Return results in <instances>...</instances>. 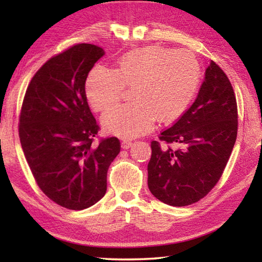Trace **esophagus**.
<instances>
[{"instance_id": "esophagus-1", "label": "esophagus", "mask_w": 262, "mask_h": 262, "mask_svg": "<svg viewBox=\"0 0 262 262\" xmlns=\"http://www.w3.org/2000/svg\"><path fill=\"white\" fill-rule=\"evenodd\" d=\"M132 141L130 140H122L121 142V147L122 149H129L132 147Z\"/></svg>"}]
</instances>
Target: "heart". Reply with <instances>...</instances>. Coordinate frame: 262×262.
I'll use <instances>...</instances> for the list:
<instances>
[{"instance_id":"1","label":"heart","mask_w":262,"mask_h":262,"mask_svg":"<svg viewBox=\"0 0 262 262\" xmlns=\"http://www.w3.org/2000/svg\"><path fill=\"white\" fill-rule=\"evenodd\" d=\"M201 66L194 53L149 46L130 51L118 59L112 70L96 67L89 74L85 94L96 111L110 108L132 89L134 103L117 106L103 115L110 133L134 137L150 130L155 120L173 122L196 95Z\"/></svg>"}]
</instances>
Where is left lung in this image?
Returning <instances> with one entry per match:
<instances>
[{
	"label": "left lung",
	"instance_id": "1",
	"mask_svg": "<svg viewBox=\"0 0 262 262\" xmlns=\"http://www.w3.org/2000/svg\"><path fill=\"white\" fill-rule=\"evenodd\" d=\"M237 132L233 88L227 74L210 61L192 106L170 128L162 130L157 141H151L150 192L173 207L201 200L223 174Z\"/></svg>",
	"mask_w": 262,
	"mask_h": 262
}]
</instances>
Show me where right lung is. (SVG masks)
Listing matches in <instances>:
<instances>
[{
	"label": "right lung",
	"mask_w": 262,
	"mask_h": 262,
	"mask_svg": "<svg viewBox=\"0 0 262 262\" xmlns=\"http://www.w3.org/2000/svg\"><path fill=\"white\" fill-rule=\"evenodd\" d=\"M103 48L76 43L52 56L34 74L19 114L21 148L39 188L63 208L82 210L106 193L107 170L120 152L115 136L99 139L85 81Z\"/></svg>",
	"instance_id": "1"
}]
</instances>
